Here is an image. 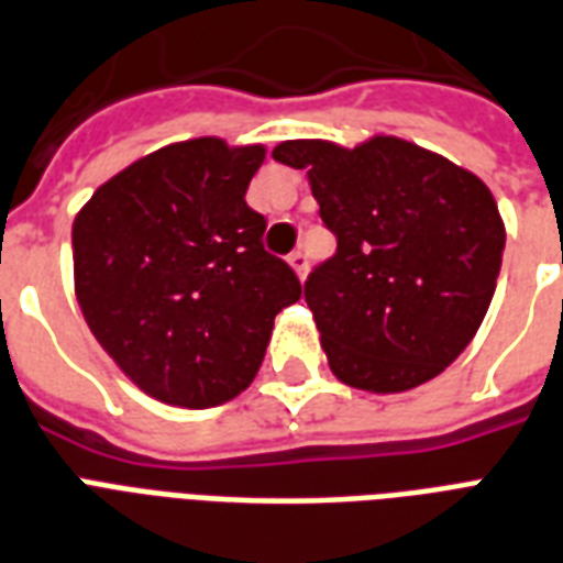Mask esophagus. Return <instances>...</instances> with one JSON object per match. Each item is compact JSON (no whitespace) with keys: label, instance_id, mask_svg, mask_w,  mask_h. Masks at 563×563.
Instances as JSON below:
<instances>
[{"label":"esophagus","instance_id":"34e87169","mask_svg":"<svg viewBox=\"0 0 563 563\" xmlns=\"http://www.w3.org/2000/svg\"><path fill=\"white\" fill-rule=\"evenodd\" d=\"M287 264L294 267L296 276L305 278V269H308V255H305V252H290V255H287Z\"/></svg>","mask_w":563,"mask_h":563}]
</instances>
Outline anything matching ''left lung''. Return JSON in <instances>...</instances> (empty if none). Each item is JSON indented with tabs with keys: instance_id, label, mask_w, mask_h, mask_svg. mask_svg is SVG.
<instances>
[{
	"instance_id": "8db88e82",
	"label": "left lung",
	"mask_w": 563,
	"mask_h": 563,
	"mask_svg": "<svg viewBox=\"0 0 563 563\" xmlns=\"http://www.w3.org/2000/svg\"><path fill=\"white\" fill-rule=\"evenodd\" d=\"M338 255L305 282L329 367L367 394H405L467 350L494 299L505 222L490 187L417 143L285 141Z\"/></svg>"
}]
</instances>
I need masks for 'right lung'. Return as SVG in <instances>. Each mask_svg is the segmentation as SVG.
Returning <instances> with one entry per match:
<instances>
[{"instance_id":"right-lung-1","label":"right lung","mask_w":563,"mask_h":563,"mask_svg":"<svg viewBox=\"0 0 563 563\" xmlns=\"http://www.w3.org/2000/svg\"><path fill=\"white\" fill-rule=\"evenodd\" d=\"M264 158V143H169L96 187L73 220L85 322L158 402L213 408L243 394L276 313L302 296L243 199Z\"/></svg>"}]
</instances>
